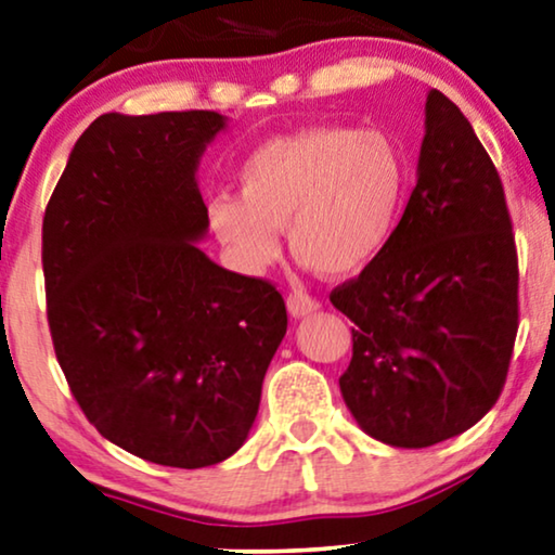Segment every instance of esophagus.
<instances>
[{"label":"esophagus","mask_w":555,"mask_h":555,"mask_svg":"<svg viewBox=\"0 0 555 555\" xmlns=\"http://www.w3.org/2000/svg\"><path fill=\"white\" fill-rule=\"evenodd\" d=\"M286 306L288 311H292V317H306V313L317 311L321 304L306 292H292L286 299Z\"/></svg>","instance_id":"34e87169"}]
</instances>
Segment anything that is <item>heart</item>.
Returning <instances> with one entry per match:
<instances>
[{"label": "heart", "mask_w": 555, "mask_h": 555, "mask_svg": "<svg viewBox=\"0 0 555 555\" xmlns=\"http://www.w3.org/2000/svg\"><path fill=\"white\" fill-rule=\"evenodd\" d=\"M406 179V156L386 131L309 127L256 146L238 169V196H214L206 219L249 274L279 259L286 229L304 263L349 276L382 254Z\"/></svg>", "instance_id": "obj_1"}]
</instances>
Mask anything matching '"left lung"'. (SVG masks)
Here are the masks:
<instances>
[{
  "label": "left lung",
  "instance_id": "1",
  "mask_svg": "<svg viewBox=\"0 0 555 555\" xmlns=\"http://www.w3.org/2000/svg\"><path fill=\"white\" fill-rule=\"evenodd\" d=\"M331 304L353 321L338 386L376 441L426 449L499 401L518 334L514 224L489 152L438 89L399 227Z\"/></svg>",
  "mask_w": 555,
  "mask_h": 555
}]
</instances>
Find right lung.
Returning a JSON list of instances; mask_svg holds the SVG:
<instances>
[{
    "instance_id": "right-lung-1",
    "label": "right lung",
    "mask_w": 555,
    "mask_h": 555,
    "mask_svg": "<svg viewBox=\"0 0 555 555\" xmlns=\"http://www.w3.org/2000/svg\"><path fill=\"white\" fill-rule=\"evenodd\" d=\"M217 112L102 114L74 144L41 224L47 321L69 391L134 456L204 468L242 449L286 334L267 279L221 269L196 238Z\"/></svg>"
}]
</instances>
